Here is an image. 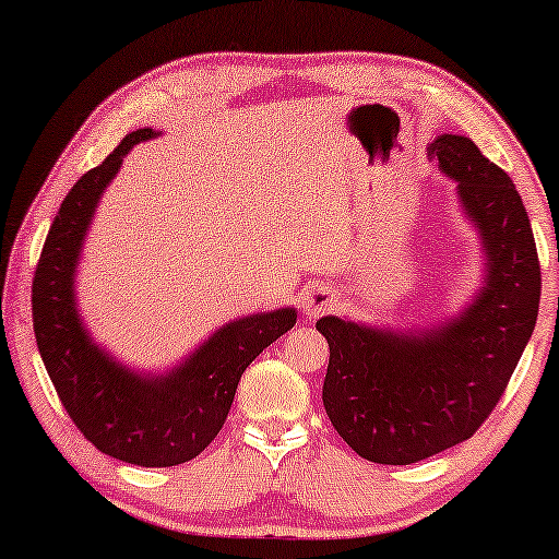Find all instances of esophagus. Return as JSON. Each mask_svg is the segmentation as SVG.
Returning <instances> with one entry per match:
<instances>
[{
	"mask_svg": "<svg viewBox=\"0 0 559 559\" xmlns=\"http://www.w3.org/2000/svg\"><path fill=\"white\" fill-rule=\"evenodd\" d=\"M335 302H338V297H335L331 287L316 285V287H310L302 297V312L310 318L323 316V312H331L335 308Z\"/></svg>",
	"mask_w": 559,
	"mask_h": 559,
	"instance_id": "obj_1",
	"label": "esophagus"
}]
</instances>
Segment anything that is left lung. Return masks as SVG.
<instances>
[{
	"mask_svg": "<svg viewBox=\"0 0 559 559\" xmlns=\"http://www.w3.org/2000/svg\"><path fill=\"white\" fill-rule=\"evenodd\" d=\"M427 155L457 182L486 254L484 287L430 331L394 333L335 316L316 328L331 346L328 417L358 455L409 465L468 440L501 400L539 312L542 272L514 182L468 136L440 134Z\"/></svg>",
	"mask_w": 559,
	"mask_h": 559,
	"instance_id": "8db88e82",
	"label": "left lung"
}]
</instances>
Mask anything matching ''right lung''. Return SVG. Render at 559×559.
Masks as SVG:
<instances>
[{
  "mask_svg": "<svg viewBox=\"0 0 559 559\" xmlns=\"http://www.w3.org/2000/svg\"><path fill=\"white\" fill-rule=\"evenodd\" d=\"M136 129L63 198L33 277V325L45 369L75 427L91 445L142 468L193 461L224 427L247 366L295 325V308L257 312L221 325L186 361L165 373L119 364L81 323L75 270L104 190L134 144Z\"/></svg>",
  "mask_w": 559,
  "mask_h": 559,
  "instance_id": "1",
  "label": "right lung"
}]
</instances>
